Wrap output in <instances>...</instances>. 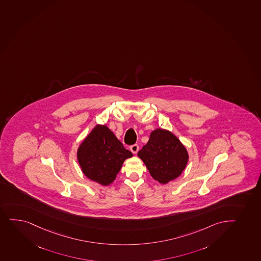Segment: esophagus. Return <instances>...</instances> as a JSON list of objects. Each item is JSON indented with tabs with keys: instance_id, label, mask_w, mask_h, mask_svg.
I'll return each mask as SVG.
<instances>
[{
	"instance_id": "34e87169",
	"label": "esophagus",
	"mask_w": 261,
	"mask_h": 261,
	"mask_svg": "<svg viewBox=\"0 0 261 261\" xmlns=\"http://www.w3.org/2000/svg\"><path fill=\"white\" fill-rule=\"evenodd\" d=\"M130 150H131V152L133 153H137L138 151H139V146H138L137 144H135V145H132L131 147H130Z\"/></svg>"
}]
</instances>
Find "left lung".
Here are the masks:
<instances>
[{"label": "left lung", "instance_id": "obj_1", "mask_svg": "<svg viewBox=\"0 0 261 261\" xmlns=\"http://www.w3.org/2000/svg\"><path fill=\"white\" fill-rule=\"evenodd\" d=\"M150 174L161 184L178 178L188 164V151L170 131L157 128L147 143L138 152Z\"/></svg>", "mask_w": 261, "mask_h": 261}]
</instances>
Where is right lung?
I'll list each match as a JSON object with an SVG mask.
<instances>
[{"label":"right lung","mask_w":261,"mask_h":261,"mask_svg":"<svg viewBox=\"0 0 261 261\" xmlns=\"http://www.w3.org/2000/svg\"><path fill=\"white\" fill-rule=\"evenodd\" d=\"M132 156V152L123 147L105 125H97L77 151V159L83 173L88 179L102 186L111 184L124 161Z\"/></svg>","instance_id":"add662e5"}]
</instances>
